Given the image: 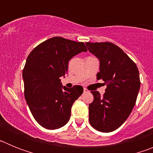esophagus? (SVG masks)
Listing matches in <instances>:
<instances>
[{"label": "esophagus", "instance_id": "esophagus-1", "mask_svg": "<svg viewBox=\"0 0 153 153\" xmlns=\"http://www.w3.org/2000/svg\"><path fill=\"white\" fill-rule=\"evenodd\" d=\"M88 90H87V89H83V93H88Z\"/></svg>", "mask_w": 153, "mask_h": 153}]
</instances>
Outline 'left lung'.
Here are the masks:
<instances>
[{
  "label": "left lung",
  "instance_id": "1",
  "mask_svg": "<svg viewBox=\"0 0 153 153\" xmlns=\"http://www.w3.org/2000/svg\"><path fill=\"white\" fill-rule=\"evenodd\" d=\"M86 45L100 61L97 79L107 86L102 97L98 91L91 92L94 100L89 105L90 123L100 132H113L134 107L140 88L139 70L121 48L110 42H87Z\"/></svg>",
  "mask_w": 153,
  "mask_h": 153
}]
</instances>
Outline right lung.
<instances>
[{
    "instance_id": "add662e5",
    "label": "right lung",
    "mask_w": 153,
    "mask_h": 153,
    "mask_svg": "<svg viewBox=\"0 0 153 153\" xmlns=\"http://www.w3.org/2000/svg\"><path fill=\"white\" fill-rule=\"evenodd\" d=\"M87 51L83 42L55 36L39 44L27 56L23 70L24 96L35 120L56 129L68 123L71 107L83 92L81 86L68 89L60 77L68 70L69 60Z\"/></svg>"
}]
</instances>
